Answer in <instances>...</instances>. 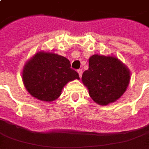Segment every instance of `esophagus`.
Instances as JSON below:
<instances>
[{"label":"esophagus","instance_id":"obj_1","mask_svg":"<svg viewBox=\"0 0 149 149\" xmlns=\"http://www.w3.org/2000/svg\"><path fill=\"white\" fill-rule=\"evenodd\" d=\"M77 72H78V74H79V77H81V76H82V69H78L77 70Z\"/></svg>","mask_w":149,"mask_h":149}]
</instances>
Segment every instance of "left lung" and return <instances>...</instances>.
I'll use <instances>...</instances> for the list:
<instances>
[{"instance_id":"1","label":"left lung","mask_w":149,"mask_h":149,"mask_svg":"<svg viewBox=\"0 0 149 149\" xmlns=\"http://www.w3.org/2000/svg\"><path fill=\"white\" fill-rule=\"evenodd\" d=\"M88 69L82 82L89 96L99 105H108L120 98L130 81V71L114 56L94 54L88 59Z\"/></svg>"}]
</instances>
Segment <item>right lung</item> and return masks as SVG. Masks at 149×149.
<instances>
[{
	"instance_id": "1",
	"label": "right lung",
	"mask_w": 149,
	"mask_h": 149,
	"mask_svg": "<svg viewBox=\"0 0 149 149\" xmlns=\"http://www.w3.org/2000/svg\"><path fill=\"white\" fill-rule=\"evenodd\" d=\"M70 67V61L65 56L40 51L24 65L22 81L31 96L41 101L52 102L61 96L68 82L80 79Z\"/></svg>"
}]
</instances>
